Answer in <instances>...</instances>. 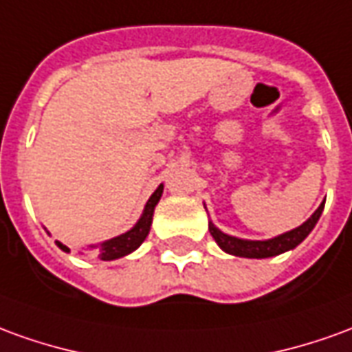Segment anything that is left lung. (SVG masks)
Masks as SVG:
<instances>
[{
  "mask_svg": "<svg viewBox=\"0 0 352 352\" xmlns=\"http://www.w3.org/2000/svg\"><path fill=\"white\" fill-rule=\"evenodd\" d=\"M326 201V200H324ZM324 201L318 206V210L314 211L311 217L305 221L301 227L287 230L284 234L274 236L270 240H242L236 236H228L225 232H221L213 223H210V232L213 236V240L217 242L219 248L223 252L230 253V255H238V257H248V259H265V257H274L280 253L294 250L297 245L303 242L307 236L311 234V230L314 225L318 223V219L324 210Z\"/></svg>",
  "mask_w": 352,
  "mask_h": 352,
  "instance_id": "left-lung-1",
  "label": "left lung"
}]
</instances>
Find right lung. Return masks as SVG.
<instances>
[{
	"mask_svg": "<svg viewBox=\"0 0 352 352\" xmlns=\"http://www.w3.org/2000/svg\"><path fill=\"white\" fill-rule=\"evenodd\" d=\"M162 192H164V184H160L158 188L154 190V194L148 198L141 219L137 221V225H135L131 230H127V232L116 236V238H110V240H107V242H102V244L99 245H89L91 255L100 259V261H112V259H120V257H124L127 253L135 252V250L144 242V238L148 236V232H151L154 208H156V204H158L160 198H162ZM56 245H58L63 252H70V250H68L65 244H60L58 240H56Z\"/></svg>",
	"mask_w": 352,
	"mask_h": 352,
	"instance_id": "obj_1",
	"label": "right lung"
}]
</instances>
